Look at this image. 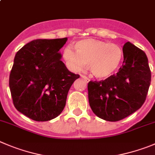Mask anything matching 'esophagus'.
Returning a JSON list of instances; mask_svg holds the SVG:
<instances>
[{
  "instance_id": "esophagus-1",
  "label": "esophagus",
  "mask_w": 155,
  "mask_h": 155,
  "mask_svg": "<svg viewBox=\"0 0 155 155\" xmlns=\"http://www.w3.org/2000/svg\"><path fill=\"white\" fill-rule=\"evenodd\" d=\"M81 78L84 79V80H85V81L88 82L89 81H90V79H89L88 78H87V77L85 76V75H81Z\"/></svg>"
}]
</instances>
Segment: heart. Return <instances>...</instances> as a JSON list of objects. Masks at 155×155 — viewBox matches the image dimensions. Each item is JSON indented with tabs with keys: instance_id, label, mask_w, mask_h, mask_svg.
Here are the masks:
<instances>
[{
	"instance_id": "1",
	"label": "heart",
	"mask_w": 155,
	"mask_h": 155,
	"mask_svg": "<svg viewBox=\"0 0 155 155\" xmlns=\"http://www.w3.org/2000/svg\"><path fill=\"white\" fill-rule=\"evenodd\" d=\"M64 48L63 56L68 68L74 71L83 70L88 64L91 72L97 78H106L117 71L123 57L118 45L106 43L101 40H81L75 45Z\"/></svg>"
}]
</instances>
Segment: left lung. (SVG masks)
I'll use <instances>...</instances> for the list:
<instances>
[{"instance_id": "obj_1", "label": "left lung", "mask_w": 155, "mask_h": 155, "mask_svg": "<svg viewBox=\"0 0 155 155\" xmlns=\"http://www.w3.org/2000/svg\"><path fill=\"white\" fill-rule=\"evenodd\" d=\"M124 61L116 74L87 84L91 108L98 117L117 121L144 103L151 74L146 54L130 42L123 46Z\"/></svg>"}]
</instances>
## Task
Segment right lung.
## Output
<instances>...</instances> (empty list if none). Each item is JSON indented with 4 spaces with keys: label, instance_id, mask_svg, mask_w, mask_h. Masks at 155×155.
<instances>
[{
    "label": "right lung",
    "instance_id": "right-lung-1",
    "mask_svg": "<svg viewBox=\"0 0 155 155\" xmlns=\"http://www.w3.org/2000/svg\"><path fill=\"white\" fill-rule=\"evenodd\" d=\"M68 38L37 39L17 52L9 87L17 110L36 121L55 118L64 110L68 91L80 75L69 71L59 50Z\"/></svg>",
    "mask_w": 155,
    "mask_h": 155
}]
</instances>
